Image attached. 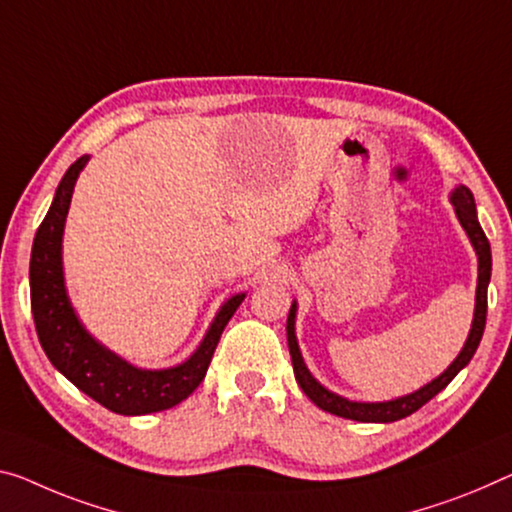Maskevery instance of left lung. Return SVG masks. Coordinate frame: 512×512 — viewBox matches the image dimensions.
Returning a JSON list of instances; mask_svg holds the SVG:
<instances>
[{
    "label": "left lung",
    "instance_id": "left-lung-1",
    "mask_svg": "<svg viewBox=\"0 0 512 512\" xmlns=\"http://www.w3.org/2000/svg\"><path fill=\"white\" fill-rule=\"evenodd\" d=\"M453 206L455 212H458V219L462 224V229L467 231L471 245H474L476 254H478V288H476V313H474V325H471L469 338L465 343V348L458 355V359L453 361L446 371L432 380L426 387L410 393V396H403L398 400H389V403H352L348 398L336 396V393L327 391L322 384L316 382V377L309 373V368L304 366L300 348H297V338H295V311L297 306H290L288 313V322H286V332H288V350L290 357H293V371H295V380L300 384L302 391L309 396L313 403H316L320 410H325L329 414L343 416V419H352V421H364V423H391L398 419H405V416L414 414L419 407L428 403L430 398H435L439 391H442L448 382L458 375L462 368H465L474 352L478 348L483 338V329H485V318H487V283H490V274H492V251H490V242H487V235L483 233L481 224H478V215H476V203H474V194H471L467 187H458L453 192Z\"/></svg>",
    "mask_w": 512,
    "mask_h": 512
}]
</instances>
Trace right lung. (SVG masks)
Masks as SVG:
<instances>
[{"label": "right lung", "instance_id": "add662e5", "mask_svg": "<svg viewBox=\"0 0 512 512\" xmlns=\"http://www.w3.org/2000/svg\"><path fill=\"white\" fill-rule=\"evenodd\" d=\"M86 160L89 157L82 155L61 178L52 206L38 226L31 247V313H34L38 341L52 366L107 410L125 416L169 410L190 396L206 377L219 336L245 295L231 297L217 313L199 350L185 364L167 371H139L93 341L75 318L61 272V233H64L75 180Z\"/></svg>", "mask_w": 512, "mask_h": 512}]
</instances>
